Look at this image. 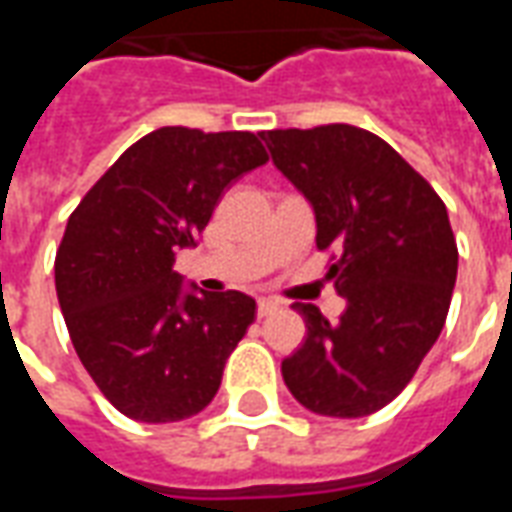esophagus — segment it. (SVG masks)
Segmentation results:
<instances>
[{"label":"esophagus","instance_id":"34e87169","mask_svg":"<svg viewBox=\"0 0 512 512\" xmlns=\"http://www.w3.org/2000/svg\"><path fill=\"white\" fill-rule=\"evenodd\" d=\"M279 310V301L274 299H257V318H266L271 312Z\"/></svg>","mask_w":512,"mask_h":512}]
</instances>
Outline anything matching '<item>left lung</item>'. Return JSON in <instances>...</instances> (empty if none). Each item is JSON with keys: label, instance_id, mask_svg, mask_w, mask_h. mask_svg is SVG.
I'll return each mask as SVG.
<instances>
[{"label": "left lung", "instance_id": "8db88e82", "mask_svg": "<svg viewBox=\"0 0 512 512\" xmlns=\"http://www.w3.org/2000/svg\"><path fill=\"white\" fill-rule=\"evenodd\" d=\"M274 164L312 202L329 279L348 299L340 321L296 301L307 337L282 378L323 417H367L392 403L439 340L458 244L428 180L365 128L329 123L263 131Z\"/></svg>", "mask_w": 512, "mask_h": 512}]
</instances>
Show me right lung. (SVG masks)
<instances>
[{
	"label": "right lung",
	"instance_id": "1",
	"mask_svg": "<svg viewBox=\"0 0 512 512\" xmlns=\"http://www.w3.org/2000/svg\"><path fill=\"white\" fill-rule=\"evenodd\" d=\"M268 153L252 131L167 126L87 191L54 257L71 343L112 406L139 422L200 414L255 321L238 290L183 296L175 255L197 244L224 189Z\"/></svg>",
	"mask_w": 512,
	"mask_h": 512
}]
</instances>
